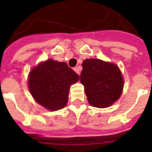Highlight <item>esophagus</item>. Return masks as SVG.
Instances as JSON below:
<instances>
[{"label": "esophagus", "instance_id": "1", "mask_svg": "<svg viewBox=\"0 0 152 152\" xmlns=\"http://www.w3.org/2000/svg\"><path fill=\"white\" fill-rule=\"evenodd\" d=\"M73 70H74V71H75V72H76V73L79 74V75H80V69H79L78 68H76V67H75V68H74V69H73Z\"/></svg>", "mask_w": 152, "mask_h": 152}]
</instances>
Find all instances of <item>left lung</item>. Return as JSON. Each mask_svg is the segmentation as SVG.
<instances>
[{
  "mask_svg": "<svg viewBox=\"0 0 152 152\" xmlns=\"http://www.w3.org/2000/svg\"><path fill=\"white\" fill-rule=\"evenodd\" d=\"M82 66L80 82L91 106L106 108L121 97L124 80L117 64L90 58Z\"/></svg>",
  "mask_w": 152,
  "mask_h": 152,
  "instance_id": "8db88e82",
  "label": "left lung"
}]
</instances>
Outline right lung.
Here are the masks:
<instances>
[{
  "label": "right lung",
  "instance_id": "right-lung-1",
  "mask_svg": "<svg viewBox=\"0 0 152 152\" xmlns=\"http://www.w3.org/2000/svg\"><path fill=\"white\" fill-rule=\"evenodd\" d=\"M80 80L77 73L65 62L49 59L30 72L29 91L34 100L50 110L66 106L70 86Z\"/></svg>",
  "mask_w": 152,
  "mask_h": 152
}]
</instances>
